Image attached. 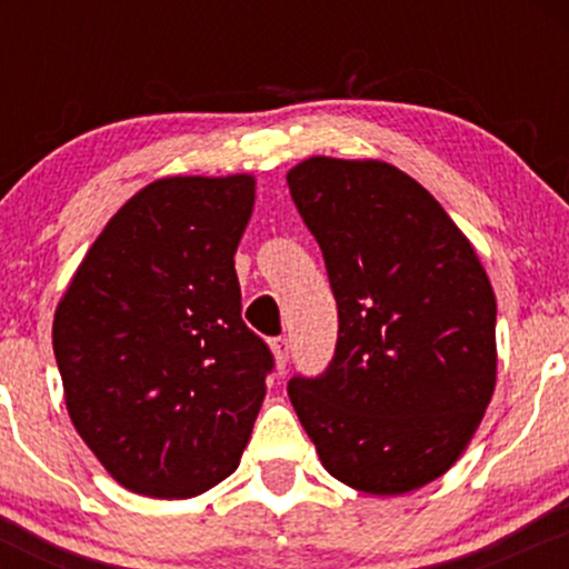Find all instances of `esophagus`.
I'll return each mask as SVG.
<instances>
[{
	"label": "esophagus",
	"mask_w": 569,
	"mask_h": 569,
	"mask_svg": "<svg viewBox=\"0 0 569 569\" xmlns=\"http://www.w3.org/2000/svg\"><path fill=\"white\" fill-rule=\"evenodd\" d=\"M270 348H272V356H276V367H278V371H283V369H286V361H289V348H291L289 339H286V337L272 339Z\"/></svg>",
	"instance_id": "1"
}]
</instances>
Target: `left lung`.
Listing matches in <instances>:
<instances>
[{"label": "left lung", "mask_w": 569, "mask_h": 569, "mask_svg": "<svg viewBox=\"0 0 569 569\" xmlns=\"http://www.w3.org/2000/svg\"><path fill=\"white\" fill-rule=\"evenodd\" d=\"M323 251L337 350L289 398L323 468L403 495L466 452L498 380L495 291L439 200L382 160L307 158L286 173Z\"/></svg>", "instance_id": "1"}]
</instances>
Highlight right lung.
I'll list each match as a JSON object with an SVG mask.
<instances>
[{"label": "right lung", "mask_w": 569, "mask_h": 569, "mask_svg": "<svg viewBox=\"0 0 569 569\" xmlns=\"http://www.w3.org/2000/svg\"><path fill=\"white\" fill-rule=\"evenodd\" d=\"M253 192L251 173L152 181L109 219L56 307L71 422L130 492L202 495L251 439L272 369L234 276Z\"/></svg>", "instance_id": "add662e5"}]
</instances>
